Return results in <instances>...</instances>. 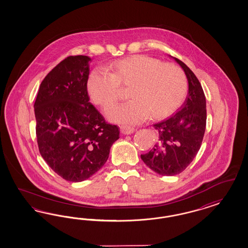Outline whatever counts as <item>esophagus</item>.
<instances>
[{"label":"esophagus","instance_id":"1","mask_svg":"<svg viewBox=\"0 0 248 248\" xmlns=\"http://www.w3.org/2000/svg\"><path fill=\"white\" fill-rule=\"evenodd\" d=\"M121 132L124 135H131L135 132V128L132 126H128V125H122L120 127Z\"/></svg>","mask_w":248,"mask_h":248}]
</instances>
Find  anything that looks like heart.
Wrapping results in <instances>:
<instances>
[{"mask_svg": "<svg viewBox=\"0 0 248 248\" xmlns=\"http://www.w3.org/2000/svg\"><path fill=\"white\" fill-rule=\"evenodd\" d=\"M109 69L111 73L93 69L87 89L93 102L105 107L117 100L121 87H130V101L105 109L113 123L134 124L149 115L155 120L166 118L180 107L187 92V79L179 66L147 55L114 61Z\"/></svg>", "mask_w": 248, "mask_h": 248, "instance_id": "b5f03b06", "label": "heart"}]
</instances>
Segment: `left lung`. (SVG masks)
<instances>
[{"mask_svg":"<svg viewBox=\"0 0 248 248\" xmlns=\"http://www.w3.org/2000/svg\"><path fill=\"white\" fill-rule=\"evenodd\" d=\"M173 58L186 75L187 97L177 113L154 124L158 142L150 152L141 155L154 172L167 176L180 173L191 164L201 147L206 125V102L201 83L186 63Z\"/></svg>","mask_w":248,"mask_h":248,"instance_id":"obj_1","label":"left lung"}]
</instances>
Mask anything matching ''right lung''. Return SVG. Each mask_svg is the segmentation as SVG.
Masks as SVG:
<instances>
[{"instance_id":"right-lung-1","label":"right lung","mask_w":248,"mask_h":248,"mask_svg":"<svg viewBox=\"0 0 248 248\" xmlns=\"http://www.w3.org/2000/svg\"><path fill=\"white\" fill-rule=\"evenodd\" d=\"M90 61L85 55L62 61L45 76L33 105L41 155L61 177L75 183L104 166L120 134L89 102Z\"/></svg>"}]
</instances>
